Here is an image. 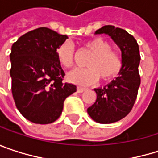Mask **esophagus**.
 I'll list each match as a JSON object with an SVG mask.
<instances>
[{
  "label": "esophagus",
  "instance_id": "esophagus-1",
  "mask_svg": "<svg viewBox=\"0 0 158 158\" xmlns=\"http://www.w3.org/2000/svg\"><path fill=\"white\" fill-rule=\"evenodd\" d=\"M85 89H86L85 88H83V87H80V86H79V87L77 88V91H78L79 93H81V92H83V91H84Z\"/></svg>",
  "mask_w": 158,
  "mask_h": 158
}]
</instances>
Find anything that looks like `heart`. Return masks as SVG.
Returning <instances> with one entry per match:
<instances>
[{"label": "heart", "instance_id": "obj_1", "mask_svg": "<svg viewBox=\"0 0 158 158\" xmlns=\"http://www.w3.org/2000/svg\"><path fill=\"white\" fill-rule=\"evenodd\" d=\"M85 48L93 53L86 69H75L67 78L75 84L88 85L96 82L100 76L103 80L115 78L123 69V61L121 55L111 49L110 44L102 37H94L85 43ZM58 62L63 68L69 69L74 63V47L67 41L56 49Z\"/></svg>", "mask_w": 158, "mask_h": 158}]
</instances>
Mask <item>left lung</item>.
Returning <instances> with one entry per match:
<instances>
[{"mask_svg":"<svg viewBox=\"0 0 158 158\" xmlns=\"http://www.w3.org/2000/svg\"><path fill=\"white\" fill-rule=\"evenodd\" d=\"M95 34L110 35L122 51L123 66L119 76L103 88L94 89L96 102L87 110L95 122L111 123L124 118L135 102L141 83L138 71L141 59L139 47L132 35L113 25H104Z\"/></svg>","mask_w":158,"mask_h":158,"instance_id":"left-lung-1","label":"left lung"}]
</instances>
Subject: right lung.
<instances>
[{"mask_svg": "<svg viewBox=\"0 0 158 158\" xmlns=\"http://www.w3.org/2000/svg\"><path fill=\"white\" fill-rule=\"evenodd\" d=\"M65 35L40 27L22 35L10 54L12 93L16 108L28 121L48 124L62 113L66 98L77 90L63 83L65 72L56 56Z\"/></svg>", "mask_w": 158, "mask_h": 158, "instance_id": "add662e5", "label": "right lung"}]
</instances>
